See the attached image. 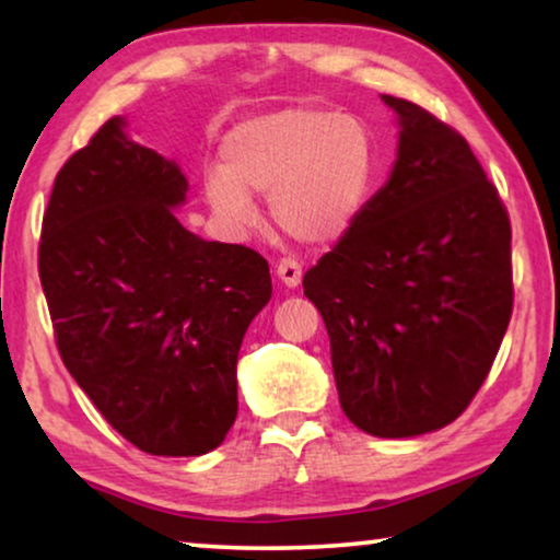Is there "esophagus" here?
I'll list each match as a JSON object with an SVG mask.
<instances>
[{
  "label": "esophagus",
  "mask_w": 560,
  "mask_h": 560,
  "mask_svg": "<svg viewBox=\"0 0 560 560\" xmlns=\"http://www.w3.org/2000/svg\"><path fill=\"white\" fill-rule=\"evenodd\" d=\"M275 275H278V280L285 288H298V285H301L303 270H301V265L295 262V259H280L278 267H275Z\"/></svg>",
  "instance_id": "esophagus-1"
}]
</instances>
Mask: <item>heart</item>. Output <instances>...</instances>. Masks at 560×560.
I'll return each mask as SVG.
<instances>
[{"label": "heart", "mask_w": 560, "mask_h": 560, "mask_svg": "<svg viewBox=\"0 0 560 560\" xmlns=\"http://www.w3.org/2000/svg\"><path fill=\"white\" fill-rule=\"evenodd\" d=\"M221 163L206 173L203 196L229 232L255 226L252 194H262L270 196V217L282 232L331 244L357 224L370 201L377 140L354 114L285 106L229 129Z\"/></svg>", "instance_id": "heart-1"}]
</instances>
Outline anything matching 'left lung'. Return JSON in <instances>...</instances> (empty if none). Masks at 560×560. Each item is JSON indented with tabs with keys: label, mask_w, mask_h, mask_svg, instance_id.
I'll return each instance as SVG.
<instances>
[{
	"label": "left lung",
	"mask_w": 560,
	"mask_h": 560,
	"mask_svg": "<svg viewBox=\"0 0 560 560\" xmlns=\"http://www.w3.org/2000/svg\"><path fill=\"white\" fill-rule=\"evenodd\" d=\"M389 178L303 278L341 410L377 439L454 423L512 316L510 219L469 142L405 98Z\"/></svg>",
	"instance_id": "left-lung-1"
}]
</instances>
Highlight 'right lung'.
Listing matches in <instances>:
<instances>
[{"label":"right lung","mask_w":560,"mask_h":560,"mask_svg":"<svg viewBox=\"0 0 560 560\" xmlns=\"http://www.w3.org/2000/svg\"><path fill=\"white\" fill-rule=\"evenodd\" d=\"M188 178L112 117L60 167L40 282L66 370L152 456H201L236 418V359L270 303L267 259L178 221Z\"/></svg>","instance_id":"obj_1"}]
</instances>
